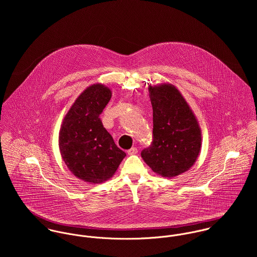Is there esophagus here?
Wrapping results in <instances>:
<instances>
[{
	"label": "esophagus",
	"mask_w": 257,
	"mask_h": 257,
	"mask_svg": "<svg viewBox=\"0 0 257 257\" xmlns=\"http://www.w3.org/2000/svg\"><path fill=\"white\" fill-rule=\"evenodd\" d=\"M137 153H138V148L137 147H132L131 149L127 150L128 155H134V154H137Z\"/></svg>",
	"instance_id": "1"
}]
</instances>
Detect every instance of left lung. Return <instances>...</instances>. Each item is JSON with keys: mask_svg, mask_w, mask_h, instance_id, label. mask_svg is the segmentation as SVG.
<instances>
[{"mask_svg": "<svg viewBox=\"0 0 257 257\" xmlns=\"http://www.w3.org/2000/svg\"><path fill=\"white\" fill-rule=\"evenodd\" d=\"M153 110V142L142 151L147 165L164 178L188 171L198 159L202 132L194 111L170 83L148 87Z\"/></svg>", "mask_w": 257, "mask_h": 257, "instance_id": "left-lung-1", "label": "left lung"}]
</instances>
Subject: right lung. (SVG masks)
<instances>
[{
  "mask_svg": "<svg viewBox=\"0 0 257 257\" xmlns=\"http://www.w3.org/2000/svg\"><path fill=\"white\" fill-rule=\"evenodd\" d=\"M111 98L102 83L87 87L65 114L58 138L60 154L70 172L90 184L109 180L126 155L103 126L100 114Z\"/></svg>",
  "mask_w": 257,
  "mask_h": 257,
  "instance_id": "right-lung-1",
  "label": "right lung"
}]
</instances>
